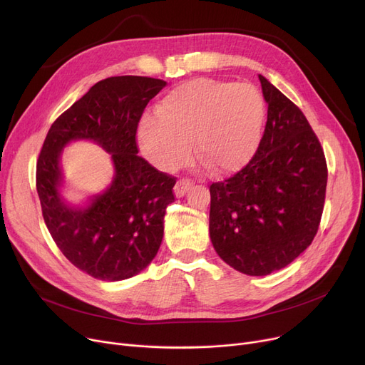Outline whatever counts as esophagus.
<instances>
[{"mask_svg": "<svg viewBox=\"0 0 365 365\" xmlns=\"http://www.w3.org/2000/svg\"><path fill=\"white\" fill-rule=\"evenodd\" d=\"M192 185V181H190V180H180L177 184H175V187H174V192H175V196L177 197H182L185 192L190 190V187Z\"/></svg>", "mask_w": 365, "mask_h": 365, "instance_id": "obj_1", "label": "esophagus"}]
</instances>
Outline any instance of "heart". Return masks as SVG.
Instances as JSON below:
<instances>
[{
	"label": "heart",
	"instance_id": "1",
	"mask_svg": "<svg viewBox=\"0 0 365 365\" xmlns=\"http://www.w3.org/2000/svg\"><path fill=\"white\" fill-rule=\"evenodd\" d=\"M138 128L145 158L162 170H174L190 158L210 174L240 169L259 144L265 101L252 83H231L210 78L191 79L169 91Z\"/></svg>",
	"mask_w": 365,
	"mask_h": 365
}]
</instances>
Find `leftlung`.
I'll use <instances>...</instances> for the list:
<instances>
[{"instance_id":"obj_1","label":"left lung","mask_w":365,"mask_h":365,"mask_svg":"<svg viewBox=\"0 0 365 365\" xmlns=\"http://www.w3.org/2000/svg\"><path fill=\"white\" fill-rule=\"evenodd\" d=\"M268 116L258 150L228 180L212 182L209 232L234 269L268 275L314 240L323 215L327 163L299 107L259 75Z\"/></svg>"}]
</instances>
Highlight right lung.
Segmentation results:
<instances>
[{
	"mask_svg": "<svg viewBox=\"0 0 365 365\" xmlns=\"http://www.w3.org/2000/svg\"><path fill=\"white\" fill-rule=\"evenodd\" d=\"M166 85L147 76H112L63 112L51 125L36 162L42 217L61 253L103 282L141 272L163 239V217L175 200L177 180L138 156L137 128L148 101ZM73 139H93L113 155V184L88 207L59 196V155Z\"/></svg>",
	"mask_w": 365,
	"mask_h": 365,
	"instance_id": "1",
	"label": "right lung"
}]
</instances>
